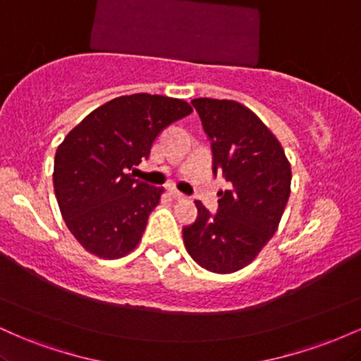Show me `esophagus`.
Wrapping results in <instances>:
<instances>
[{
	"label": "esophagus",
	"instance_id": "1",
	"mask_svg": "<svg viewBox=\"0 0 361 361\" xmlns=\"http://www.w3.org/2000/svg\"><path fill=\"white\" fill-rule=\"evenodd\" d=\"M169 195H171V197L175 198V200H183V198H185V195L181 193V192H178L176 188H169Z\"/></svg>",
	"mask_w": 361,
	"mask_h": 361
}]
</instances>
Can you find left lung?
<instances>
[{"label": "left lung", "mask_w": 361, "mask_h": 361, "mask_svg": "<svg viewBox=\"0 0 361 361\" xmlns=\"http://www.w3.org/2000/svg\"><path fill=\"white\" fill-rule=\"evenodd\" d=\"M212 142L214 173L231 190L219 193V212L200 200L197 221L183 229L195 263L212 273L247 267L279 229L290 197L292 169L280 140L256 114L234 100L192 102Z\"/></svg>", "instance_id": "left-lung-1"}]
</instances>
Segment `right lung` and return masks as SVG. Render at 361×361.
<instances>
[{"label":"right lung","mask_w":361,"mask_h":361,"mask_svg":"<svg viewBox=\"0 0 361 361\" xmlns=\"http://www.w3.org/2000/svg\"><path fill=\"white\" fill-rule=\"evenodd\" d=\"M192 111L180 98L126 94L86 115L59 144L54 192L66 226L90 255L118 259L137 247L164 188L127 171L147 159L164 127Z\"/></svg>","instance_id":"obj_1"}]
</instances>
